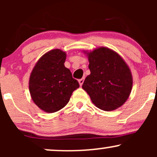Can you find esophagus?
<instances>
[{
    "instance_id": "34e87169",
    "label": "esophagus",
    "mask_w": 157,
    "mask_h": 157,
    "mask_svg": "<svg viewBox=\"0 0 157 157\" xmlns=\"http://www.w3.org/2000/svg\"><path fill=\"white\" fill-rule=\"evenodd\" d=\"M78 82H79V84H80V86H82V83H83V82H84V78L80 79V80H78Z\"/></svg>"
}]
</instances>
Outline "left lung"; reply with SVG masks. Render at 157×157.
Here are the masks:
<instances>
[{
    "label": "left lung",
    "instance_id": "1",
    "mask_svg": "<svg viewBox=\"0 0 157 157\" xmlns=\"http://www.w3.org/2000/svg\"><path fill=\"white\" fill-rule=\"evenodd\" d=\"M91 74L82 84L95 106L103 111H113L122 106L131 92L133 77L123 58L107 47L85 52Z\"/></svg>",
    "mask_w": 157,
    "mask_h": 157
}]
</instances>
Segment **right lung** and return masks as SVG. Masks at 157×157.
I'll return each mask as SVG.
<instances>
[{
    "label": "right lung",
    "instance_id": "right-lung-1",
    "mask_svg": "<svg viewBox=\"0 0 157 157\" xmlns=\"http://www.w3.org/2000/svg\"><path fill=\"white\" fill-rule=\"evenodd\" d=\"M66 53L55 48L44 54L36 63L29 82L33 102L42 111L54 113L65 107L73 91L80 87L68 68Z\"/></svg>",
    "mask_w": 157,
    "mask_h": 157
}]
</instances>
